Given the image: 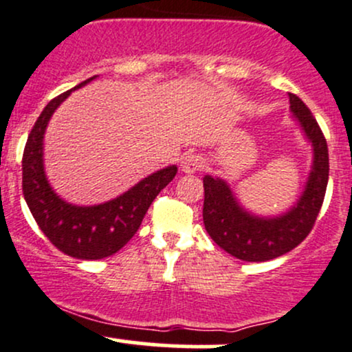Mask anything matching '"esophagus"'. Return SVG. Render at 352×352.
<instances>
[{
  "label": "esophagus",
  "mask_w": 352,
  "mask_h": 352,
  "mask_svg": "<svg viewBox=\"0 0 352 352\" xmlns=\"http://www.w3.org/2000/svg\"><path fill=\"white\" fill-rule=\"evenodd\" d=\"M204 159L199 153H187V155L182 159V172L185 173H195L204 168Z\"/></svg>",
  "instance_id": "34e87169"
}]
</instances>
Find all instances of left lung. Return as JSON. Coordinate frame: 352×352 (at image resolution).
Here are the masks:
<instances>
[{"label": "left lung", "mask_w": 352, "mask_h": 352, "mask_svg": "<svg viewBox=\"0 0 352 352\" xmlns=\"http://www.w3.org/2000/svg\"><path fill=\"white\" fill-rule=\"evenodd\" d=\"M294 117L313 144L314 160L308 184L298 204L285 215L258 218L238 205L223 180L204 177V225L212 240L243 261H268L292 252L309 235L322 207L329 179V153L324 134L311 111L289 92Z\"/></svg>", "instance_id": "left-lung-1"}]
</instances>
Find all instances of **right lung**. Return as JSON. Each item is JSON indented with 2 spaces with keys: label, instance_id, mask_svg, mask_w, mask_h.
Wrapping results in <instances>:
<instances>
[{
  "label": "right lung",
  "instance_id": "right-lung-1",
  "mask_svg": "<svg viewBox=\"0 0 352 352\" xmlns=\"http://www.w3.org/2000/svg\"><path fill=\"white\" fill-rule=\"evenodd\" d=\"M71 92L72 89L52 99L28 135L23 152V195L38 227L59 252L78 260H100L119 252L135 235L153 199L173 180L177 167L152 173L124 195L102 205L76 207L60 200L44 175L43 137L52 112Z\"/></svg>",
  "mask_w": 352,
  "mask_h": 352
}]
</instances>
